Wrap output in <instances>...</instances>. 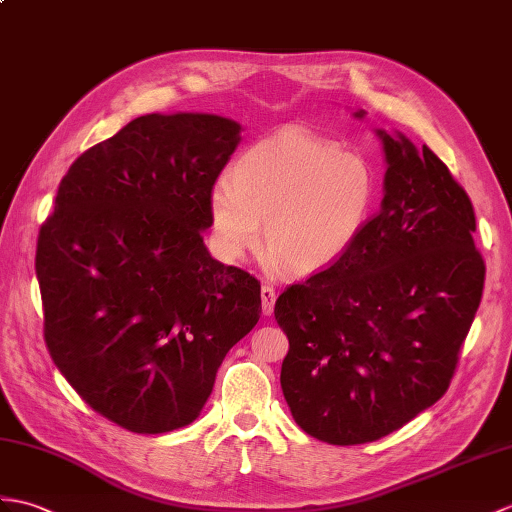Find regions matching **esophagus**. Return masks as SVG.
<instances>
[{"label": "esophagus", "instance_id": "obj_1", "mask_svg": "<svg viewBox=\"0 0 512 512\" xmlns=\"http://www.w3.org/2000/svg\"><path fill=\"white\" fill-rule=\"evenodd\" d=\"M275 301H277L275 288L268 283L261 285V312H264V316H270L272 312H275Z\"/></svg>", "mask_w": 512, "mask_h": 512}]
</instances>
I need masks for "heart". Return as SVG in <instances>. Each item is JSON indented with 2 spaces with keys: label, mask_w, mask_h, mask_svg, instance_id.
Segmentation results:
<instances>
[{
  "label": "heart",
  "mask_w": 512,
  "mask_h": 512,
  "mask_svg": "<svg viewBox=\"0 0 512 512\" xmlns=\"http://www.w3.org/2000/svg\"><path fill=\"white\" fill-rule=\"evenodd\" d=\"M231 183L209 194L213 237L227 257L259 244L294 275L336 266L358 244L371 220L377 170L362 154L299 126L281 128L244 148L229 170Z\"/></svg>",
  "instance_id": "1"
}]
</instances>
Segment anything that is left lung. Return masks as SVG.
<instances>
[{
	"instance_id": "obj_1",
	"label": "left lung",
	"mask_w": 512,
	"mask_h": 512,
	"mask_svg": "<svg viewBox=\"0 0 512 512\" xmlns=\"http://www.w3.org/2000/svg\"><path fill=\"white\" fill-rule=\"evenodd\" d=\"M377 135L382 209L347 257L275 303L290 340L283 397L301 430L329 445L377 441L434 406L484 290L465 189L427 146Z\"/></svg>"
}]
</instances>
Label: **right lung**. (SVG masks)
<instances>
[{
  "mask_svg": "<svg viewBox=\"0 0 512 512\" xmlns=\"http://www.w3.org/2000/svg\"><path fill=\"white\" fill-rule=\"evenodd\" d=\"M240 124L141 115L71 163L37 242L43 336L89 406L135 434L192 423L261 285L213 259L209 194Z\"/></svg>",
  "mask_w": 512,
  "mask_h": 512,
  "instance_id": "1",
  "label": "right lung"
}]
</instances>
